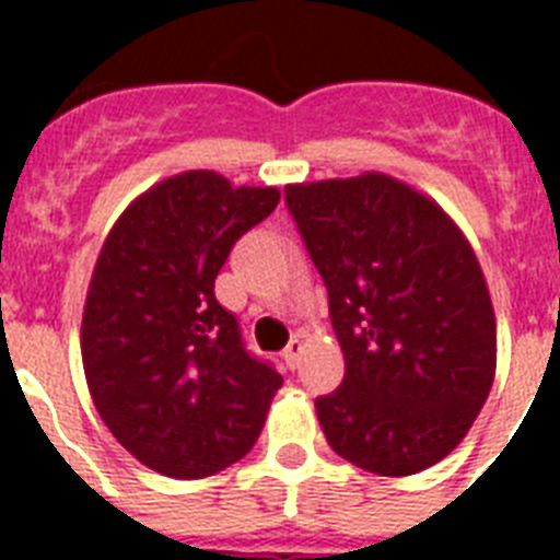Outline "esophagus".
<instances>
[{"mask_svg":"<svg viewBox=\"0 0 560 560\" xmlns=\"http://www.w3.org/2000/svg\"><path fill=\"white\" fill-rule=\"evenodd\" d=\"M300 355H303V339H291L283 350V359L291 370L300 364Z\"/></svg>","mask_w":560,"mask_h":560,"instance_id":"1","label":"esophagus"}]
</instances>
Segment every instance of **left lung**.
I'll list each match as a JSON object with an SVG mask.
<instances>
[{
	"label": "left lung",
	"mask_w": 560,
	"mask_h": 560,
	"mask_svg": "<svg viewBox=\"0 0 560 560\" xmlns=\"http://www.w3.org/2000/svg\"><path fill=\"white\" fill-rule=\"evenodd\" d=\"M328 289L345 381L316 398L330 448L409 477L459 446L491 393L497 316L468 237L387 173L285 185Z\"/></svg>",
	"instance_id": "1"
}]
</instances>
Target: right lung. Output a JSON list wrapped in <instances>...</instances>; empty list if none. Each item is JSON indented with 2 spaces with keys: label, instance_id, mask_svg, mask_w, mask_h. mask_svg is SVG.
I'll list each match as a JSON object with an SVG mask.
<instances>
[{
  "label": "right lung",
  "instance_id": "right-lung-1",
  "mask_svg": "<svg viewBox=\"0 0 560 560\" xmlns=\"http://www.w3.org/2000/svg\"><path fill=\"white\" fill-rule=\"evenodd\" d=\"M277 201V187L185 171L137 196L103 241L83 305V373L108 432L151 471L212 477L260 438L283 375L246 353L215 277Z\"/></svg>",
  "mask_w": 560,
  "mask_h": 560
}]
</instances>
